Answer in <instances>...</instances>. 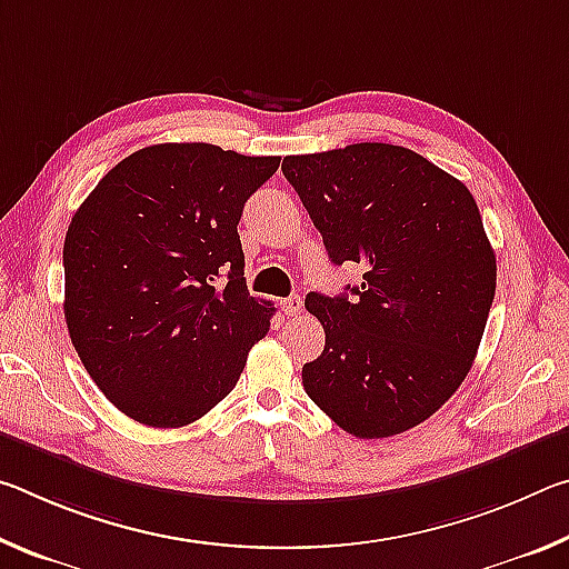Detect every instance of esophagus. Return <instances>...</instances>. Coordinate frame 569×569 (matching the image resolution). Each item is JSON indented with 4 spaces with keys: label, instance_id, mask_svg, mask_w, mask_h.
<instances>
[{
    "label": "esophagus",
    "instance_id": "esophagus-1",
    "mask_svg": "<svg viewBox=\"0 0 569 569\" xmlns=\"http://www.w3.org/2000/svg\"><path fill=\"white\" fill-rule=\"evenodd\" d=\"M281 308H283V313L286 316H298L303 311V301H301V296H288V298H283L281 301Z\"/></svg>",
    "mask_w": 569,
    "mask_h": 569
}]
</instances>
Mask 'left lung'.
Listing matches in <instances>:
<instances>
[{"label": "left lung", "instance_id": "obj_1", "mask_svg": "<svg viewBox=\"0 0 569 569\" xmlns=\"http://www.w3.org/2000/svg\"><path fill=\"white\" fill-rule=\"evenodd\" d=\"M329 258L366 268L349 296L308 293L326 346L303 363L316 407L359 439L417 427L471 369L497 258L467 186L409 148L356 142L283 158Z\"/></svg>", "mask_w": 569, "mask_h": 569}]
</instances>
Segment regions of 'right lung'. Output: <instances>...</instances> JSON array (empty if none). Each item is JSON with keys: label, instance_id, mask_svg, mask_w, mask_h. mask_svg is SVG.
Returning <instances> with one entry per match:
<instances>
[{"label": "right lung", "instance_id": "1", "mask_svg": "<svg viewBox=\"0 0 569 569\" xmlns=\"http://www.w3.org/2000/svg\"><path fill=\"white\" fill-rule=\"evenodd\" d=\"M281 166L208 142L118 162L64 236V321L114 407L146 427L196 421L233 391L273 308L248 293L238 220Z\"/></svg>", "mask_w": 569, "mask_h": 569}]
</instances>
